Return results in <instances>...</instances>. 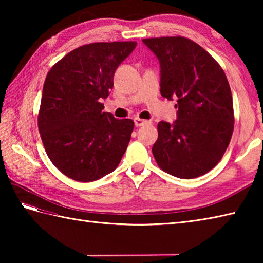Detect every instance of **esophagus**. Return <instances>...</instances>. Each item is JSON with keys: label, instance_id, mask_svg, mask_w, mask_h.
I'll use <instances>...</instances> for the list:
<instances>
[{"label": "esophagus", "instance_id": "1", "mask_svg": "<svg viewBox=\"0 0 263 263\" xmlns=\"http://www.w3.org/2000/svg\"><path fill=\"white\" fill-rule=\"evenodd\" d=\"M147 123H149V122L146 121V120L139 119V117H136V119H135V125H136L137 127L142 126V125H144V124H147Z\"/></svg>", "mask_w": 263, "mask_h": 263}]
</instances>
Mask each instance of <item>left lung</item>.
<instances>
[{
	"label": "left lung",
	"instance_id": "left-lung-1",
	"mask_svg": "<svg viewBox=\"0 0 263 263\" xmlns=\"http://www.w3.org/2000/svg\"><path fill=\"white\" fill-rule=\"evenodd\" d=\"M160 64V93L177 99V120L160 121L154 157L180 178L205 174L219 163L234 130L233 98L225 72L197 43L184 37L142 39Z\"/></svg>",
	"mask_w": 263,
	"mask_h": 263
}]
</instances>
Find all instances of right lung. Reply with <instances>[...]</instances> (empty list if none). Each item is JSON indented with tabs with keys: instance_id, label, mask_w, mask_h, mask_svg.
Listing matches in <instances>:
<instances>
[{
	"instance_id": "right-lung-1",
	"label": "right lung",
	"mask_w": 263,
	"mask_h": 263,
	"mask_svg": "<svg viewBox=\"0 0 263 263\" xmlns=\"http://www.w3.org/2000/svg\"><path fill=\"white\" fill-rule=\"evenodd\" d=\"M136 42L78 47L49 70L38 128L48 158L65 176L92 182L113 172L130 142L135 122L103 111L116 69Z\"/></svg>"
}]
</instances>
